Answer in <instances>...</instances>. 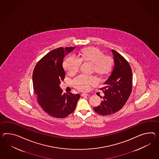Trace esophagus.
Wrapping results in <instances>:
<instances>
[{
  "instance_id": "esophagus-1",
  "label": "esophagus",
  "mask_w": 159,
  "mask_h": 159,
  "mask_svg": "<svg viewBox=\"0 0 159 159\" xmlns=\"http://www.w3.org/2000/svg\"><path fill=\"white\" fill-rule=\"evenodd\" d=\"M89 95L87 94V93H83L81 94V97H87V96H89Z\"/></svg>"
}]
</instances>
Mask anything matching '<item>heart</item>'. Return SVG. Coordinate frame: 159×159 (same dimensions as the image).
<instances>
[{
	"label": "heart",
	"mask_w": 159,
	"mask_h": 159,
	"mask_svg": "<svg viewBox=\"0 0 159 159\" xmlns=\"http://www.w3.org/2000/svg\"><path fill=\"white\" fill-rule=\"evenodd\" d=\"M81 62L92 63L94 72L100 76L110 74L114 66L113 60L110 56L104 55L103 52L98 48L88 47L80 51L79 58L73 56L66 57L63 62V68L68 75H73L78 72ZM97 84L95 78L85 75H80L72 81L74 87L81 91H87L91 85Z\"/></svg>",
	"instance_id": "heart-1"
}]
</instances>
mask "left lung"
Segmentation results:
<instances>
[{
  "label": "left lung",
  "instance_id": "8db88e82",
  "mask_svg": "<svg viewBox=\"0 0 159 159\" xmlns=\"http://www.w3.org/2000/svg\"><path fill=\"white\" fill-rule=\"evenodd\" d=\"M114 66L102 89L105 93L99 106L93 110L102 116L113 114L120 110L132 93V70L129 62L118 52L112 50Z\"/></svg>",
  "mask_w": 159,
  "mask_h": 159
}]
</instances>
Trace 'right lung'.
I'll list each match as a JSON object with an SVG mask.
<instances>
[{"label":"right lung","mask_w":159,"mask_h":159,"mask_svg":"<svg viewBox=\"0 0 159 159\" xmlns=\"http://www.w3.org/2000/svg\"><path fill=\"white\" fill-rule=\"evenodd\" d=\"M75 47L58 48L41 58L33 73V89L37 102L45 112L54 118H65L74 111L79 94L62 93L59 85L65 78L63 59Z\"/></svg>","instance_id":"add662e5"}]
</instances>
